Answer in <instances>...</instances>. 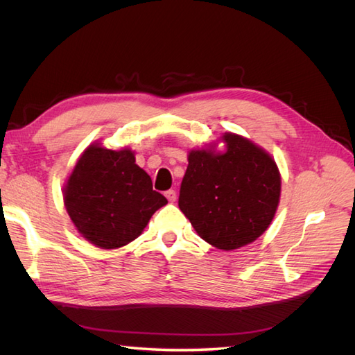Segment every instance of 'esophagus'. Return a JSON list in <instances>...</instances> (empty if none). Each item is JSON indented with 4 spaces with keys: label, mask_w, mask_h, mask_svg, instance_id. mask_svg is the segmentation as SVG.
Returning a JSON list of instances; mask_svg holds the SVG:
<instances>
[{
    "label": "esophagus",
    "mask_w": 355,
    "mask_h": 355,
    "mask_svg": "<svg viewBox=\"0 0 355 355\" xmlns=\"http://www.w3.org/2000/svg\"><path fill=\"white\" fill-rule=\"evenodd\" d=\"M166 197H167V200L170 201V202H175L176 201V191L175 189H168V191H166V194H164Z\"/></svg>",
    "instance_id": "obj_1"
}]
</instances>
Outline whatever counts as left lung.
<instances>
[{
  "label": "left lung",
  "mask_w": 355,
  "mask_h": 355,
  "mask_svg": "<svg viewBox=\"0 0 355 355\" xmlns=\"http://www.w3.org/2000/svg\"><path fill=\"white\" fill-rule=\"evenodd\" d=\"M216 146L192 149L182 179L179 209L200 237L222 250L253 243L268 230L280 202L274 158L249 139L225 133Z\"/></svg>",
  "instance_id": "left-lung-1"
}]
</instances>
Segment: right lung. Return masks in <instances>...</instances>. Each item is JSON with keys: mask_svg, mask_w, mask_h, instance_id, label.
<instances>
[{"mask_svg": "<svg viewBox=\"0 0 355 355\" xmlns=\"http://www.w3.org/2000/svg\"><path fill=\"white\" fill-rule=\"evenodd\" d=\"M75 228L101 249H118L142 234L153 214L167 204L136 164L135 153L90 145L77 159L63 188Z\"/></svg>", "mask_w": 355, "mask_h": 355, "instance_id": "add662e5", "label": "right lung"}]
</instances>
